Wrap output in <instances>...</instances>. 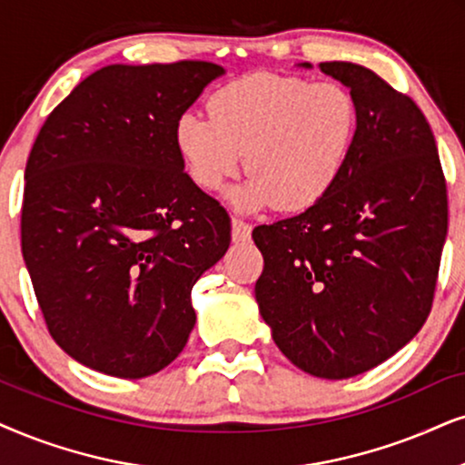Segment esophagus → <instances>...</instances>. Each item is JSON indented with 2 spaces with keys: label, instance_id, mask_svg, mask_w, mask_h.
Here are the masks:
<instances>
[{
  "label": "esophagus",
  "instance_id": "34e87169",
  "mask_svg": "<svg viewBox=\"0 0 465 465\" xmlns=\"http://www.w3.org/2000/svg\"><path fill=\"white\" fill-rule=\"evenodd\" d=\"M232 238L233 242H244V240L251 238V225L242 219H232Z\"/></svg>",
  "mask_w": 465,
  "mask_h": 465
}]
</instances>
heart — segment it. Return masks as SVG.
Masks as SVG:
<instances>
[{
	"instance_id": "b5f03b06",
	"label": "heart",
	"mask_w": 465,
	"mask_h": 465,
	"mask_svg": "<svg viewBox=\"0 0 465 465\" xmlns=\"http://www.w3.org/2000/svg\"><path fill=\"white\" fill-rule=\"evenodd\" d=\"M210 117L186 111L173 139L186 173L203 191H219L244 164L251 178L229 193L244 210L276 205L302 213L322 202L354 148L358 109L337 84L252 73L208 98Z\"/></svg>"
}]
</instances>
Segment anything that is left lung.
I'll list each match as a JSON object with an SVG mask.
<instances>
[{
    "instance_id": "obj_1",
    "label": "left lung",
    "mask_w": 465,
    "mask_h": 465,
    "mask_svg": "<svg viewBox=\"0 0 465 465\" xmlns=\"http://www.w3.org/2000/svg\"><path fill=\"white\" fill-rule=\"evenodd\" d=\"M320 70L354 98V148L322 202L252 229L263 255L255 301L298 369L348 380L397 354L425 324L449 203L436 139L412 98L358 64Z\"/></svg>"
}]
</instances>
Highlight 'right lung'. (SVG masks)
<instances>
[{
  "label": "right lung",
  "instance_id": "obj_1",
  "mask_svg": "<svg viewBox=\"0 0 465 465\" xmlns=\"http://www.w3.org/2000/svg\"><path fill=\"white\" fill-rule=\"evenodd\" d=\"M225 74L111 64L51 111L29 152L21 249L46 328L114 378L158 373L195 326L191 290L225 255V208L184 173L175 122Z\"/></svg>",
  "mask_w": 465,
  "mask_h": 465
}]
</instances>
